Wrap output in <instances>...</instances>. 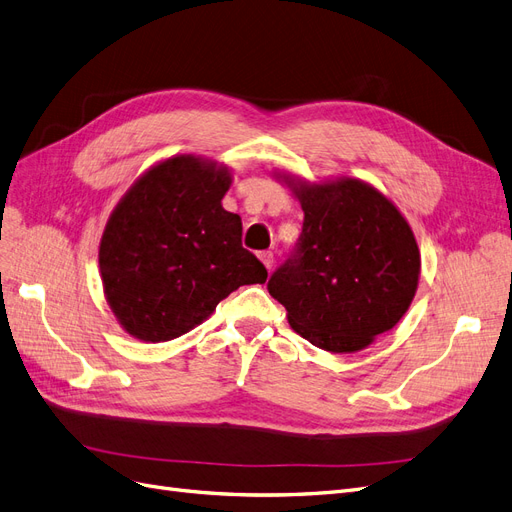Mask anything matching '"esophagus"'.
Segmentation results:
<instances>
[{"label":"esophagus","mask_w":512,"mask_h":512,"mask_svg":"<svg viewBox=\"0 0 512 512\" xmlns=\"http://www.w3.org/2000/svg\"><path fill=\"white\" fill-rule=\"evenodd\" d=\"M259 259H261L263 266H266L268 270H272V266H274V253H272V251H263V253H259Z\"/></svg>","instance_id":"34e87169"}]
</instances>
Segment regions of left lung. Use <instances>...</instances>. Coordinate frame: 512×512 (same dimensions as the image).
<instances>
[{"instance_id": "1", "label": "left lung", "mask_w": 512, "mask_h": 512, "mask_svg": "<svg viewBox=\"0 0 512 512\" xmlns=\"http://www.w3.org/2000/svg\"><path fill=\"white\" fill-rule=\"evenodd\" d=\"M285 181L304 227L268 291L293 331L316 348L363 350L409 310L420 278L418 242L399 208L365 181Z\"/></svg>"}]
</instances>
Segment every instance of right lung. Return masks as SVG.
Wrapping results in <instances>:
<instances>
[{
  "label": "right lung",
  "instance_id": "1",
  "mask_svg": "<svg viewBox=\"0 0 512 512\" xmlns=\"http://www.w3.org/2000/svg\"><path fill=\"white\" fill-rule=\"evenodd\" d=\"M232 177L196 156L168 158L113 208L99 249L107 304L143 342H168L200 325L268 270L242 246V221L221 198Z\"/></svg>",
  "mask_w": 512,
  "mask_h": 512
}]
</instances>
